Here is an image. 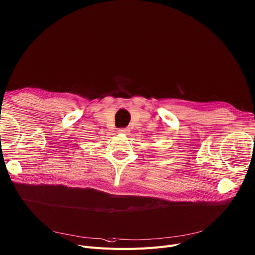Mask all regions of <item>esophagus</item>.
Returning <instances> with one entry per match:
<instances>
[{
	"label": "esophagus",
	"mask_w": 255,
	"mask_h": 255,
	"mask_svg": "<svg viewBox=\"0 0 255 255\" xmlns=\"http://www.w3.org/2000/svg\"><path fill=\"white\" fill-rule=\"evenodd\" d=\"M128 131H129L128 128H122V129H119V130H118L119 133H128Z\"/></svg>",
	"instance_id": "1"
}]
</instances>
